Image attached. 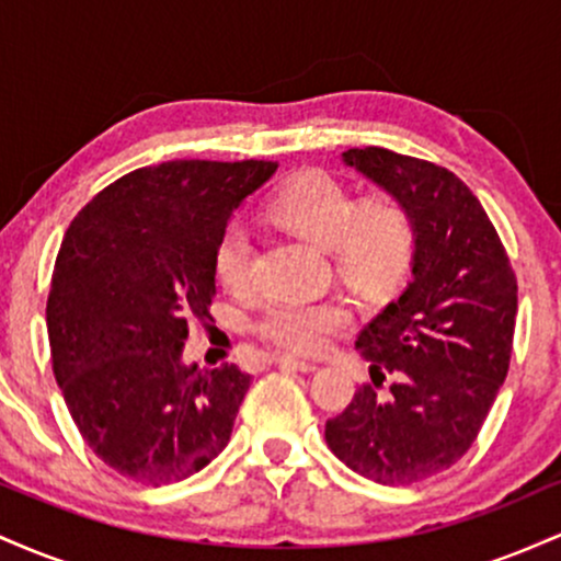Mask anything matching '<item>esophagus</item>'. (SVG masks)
<instances>
[{
	"label": "esophagus",
	"instance_id": "1",
	"mask_svg": "<svg viewBox=\"0 0 561 561\" xmlns=\"http://www.w3.org/2000/svg\"><path fill=\"white\" fill-rule=\"evenodd\" d=\"M276 364L287 366V369H295V371H317L319 369V362H313V358H298V356H279L276 358Z\"/></svg>",
	"mask_w": 561,
	"mask_h": 561
}]
</instances>
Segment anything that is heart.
Returning a JSON list of instances; mask_svg holds the SVG:
<instances>
[{
	"label": "heart",
	"mask_w": 561,
	"mask_h": 561,
	"mask_svg": "<svg viewBox=\"0 0 561 561\" xmlns=\"http://www.w3.org/2000/svg\"><path fill=\"white\" fill-rule=\"evenodd\" d=\"M272 214L302 240L332 250L337 274L362 295H388L414 259V221L390 195L358 199L327 171H306L276 192ZM216 276L229 293L253 285V240L242 221L227 224L216 242ZM351 313L340 300H279L259 319V334L293 353H317Z\"/></svg>",
	"instance_id": "heart-1"
}]
</instances>
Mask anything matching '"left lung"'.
I'll return each instance as SVG.
<instances>
[{
	"label": "left lung",
	"instance_id": "1",
	"mask_svg": "<svg viewBox=\"0 0 561 561\" xmlns=\"http://www.w3.org/2000/svg\"><path fill=\"white\" fill-rule=\"evenodd\" d=\"M343 163L409 210L414 259L398 300L356 340L371 385L327 422L324 437L353 472L411 485L456 465L478 437L508 371L517 279L456 173L385 147H353Z\"/></svg>",
	"mask_w": 561,
	"mask_h": 561
}]
</instances>
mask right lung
<instances>
[{"mask_svg":"<svg viewBox=\"0 0 561 561\" xmlns=\"http://www.w3.org/2000/svg\"><path fill=\"white\" fill-rule=\"evenodd\" d=\"M272 160L137 169L70 221L47 300L55 379L87 446L128 480L169 485L227 448L250 375L182 362L210 319L214 253Z\"/></svg>","mask_w":561,"mask_h":561,"instance_id":"right-lung-1","label":"right lung"}]
</instances>
